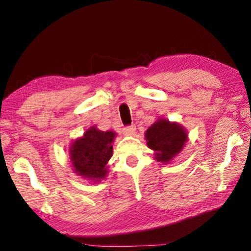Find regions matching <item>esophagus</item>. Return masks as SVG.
<instances>
[{
	"instance_id": "obj_1",
	"label": "esophagus",
	"mask_w": 251,
	"mask_h": 251,
	"mask_svg": "<svg viewBox=\"0 0 251 251\" xmlns=\"http://www.w3.org/2000/svg\"><path fill=\"white\" fill-rule=\"evenodd\" d=\"M135 125H129V126H126L125 128H124V133H125L126 135H133L135 133Z\"/></svg>"
}]
</instances>
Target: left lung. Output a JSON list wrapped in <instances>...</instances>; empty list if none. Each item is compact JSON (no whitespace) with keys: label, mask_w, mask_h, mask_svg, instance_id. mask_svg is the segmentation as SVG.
Returning <instances> with one entry per match:
<instances>
[{"label":"left lung","mask_w":251,"mask_h":251,"mask_svg":"<svg viewBox=\"0 0 251 251\" xmlns=\"http://www.w3.org/2000/svg\"><path fill=\"white\" fill-rule=\"evenodd\" d=\"M146 139L149 148L155 150L156 159L168 163L182 150L187 133L176 123L160 119L147 129Z\"/></svg>","instance_id":"left-lung-1"}]
</instances>
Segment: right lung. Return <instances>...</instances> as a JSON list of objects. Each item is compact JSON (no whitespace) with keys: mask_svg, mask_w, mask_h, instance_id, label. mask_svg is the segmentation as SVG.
Masks as SVG:
<instances>
[{"mask_svg":"<svg viewBox=\"0 0 251 251\" xmlns=\"http://www.w3.org/2000/svg\"><path fill=\"white\" fill-rule=\"evenodd\" d=\"M115 133L91 127L81 139L75 140L70 149L72 166L78 176L100 181L106 176V163L112 156Z\"/></svg>","mask_w":251,"mask_h":251,"instance_id":"right-lung-1","label":"right lung"}]
</instances>
